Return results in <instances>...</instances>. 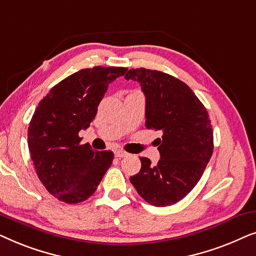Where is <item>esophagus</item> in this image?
<instances>
[{
  "label": "esophagus",
  "mask_w": 256,
  "mask_h": 256,
  "mask_svg": "<svg viewBox=\"0 0 256 256\" xmlns=\"http://www.w3.org/2000/svg\"><path fill=\"white\" fill-rule=\"evenodd\" d=\"M127 155H128V154L124 152V150H116V152H115V156H116L118 158H121V157H126Z\"/></svg>",
  "instance_id": "34e87169"
}]
</instances>
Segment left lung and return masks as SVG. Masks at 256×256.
<instances>
[{"label": "left lung", "mask_w": 256, "mask_h": 256, "mask_svg": "<svg viewBox=\"0 0 256 256\" xmlns=\"http://www.w3.org/2000/svg\"><path fill=\"white\" fill-rule=\"evenodd\" d=\"M146 96V127L162 132L156 140L157 166L141 157V170L130 177L138 194L150 205L164 208L182 200L200 180L213 152L208 113L186 84L166 73L132 68Z\"/></svg>", "instance_id": "8db88e82"}]
</instances>
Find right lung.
Returning a JSON list of instances; mask_svg holds the SVG:
<instances>
[{
    "label": "right lung",
    "instance_id": "1",
    "mask_svg": "<svg viewBox=\"0 0 256 256\" xmlns=\"http://www.w3.org/2000/svg\"><path fill=\"white\" fill-rule=\"evenodd\" d=\"M126 68H84L52 87L40 100L28 128V144L37 176L60 202L78 204L96 192L113 162L112 152L82 144L108 85Z\"/></svg>",
    "mask_w": 256,
    "mask_h": 256
}]
</instances>
